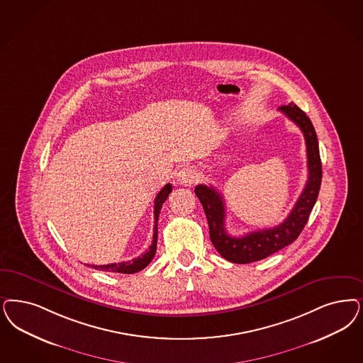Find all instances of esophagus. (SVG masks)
<instances>
[{"label": "esophagus", "mask_w": 363, "mask_h": 363, "mask_svg": "<svg viewBox=\"0 0 363 363\" xmlns=\"http://www.w3.org/2000/svg\"><path fill=\"white\" fill-rule=\"evenodd\" d=\"M199 179V174L193 166H185L177 174V181L182 186H191Z\"/></svg>", "instance_id": "34e87169"}]
</instances>
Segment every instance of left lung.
Segmentation results:
<instances>
[{
  "label": "left lung",
  "instance_id": "left-lung-1",
  "mask_svg": "<svg viewBox=\"0 0 363 363\" xmlns=\"http://www.w3.org/2000/svg\"><path fill=\"white\" fill-rule=\"evenodd\" d=\"M281 113L299 127L306 139L308 179L287 218L269 229L250 232L233 238L225 230V203L221 194L206 185H197L194 191L200 199L209 224V236L217 252L230 263L248 264L263 260L269 255L294 242L308 221L322 184V162L319 143L310 118L294 103L281 106Z\"/></svg>",
  "mask_w": 363,
  "mask_h": 363
}]
</instances>
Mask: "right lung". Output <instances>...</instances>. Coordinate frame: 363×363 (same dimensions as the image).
<instances>
[{"instance_id": "add662e5", "label": "right lung", "mask_w": 363, "mask_h": 363, "mask_svg": "<svg viewBox=\"0 0 363 363\" xmlns=\"http://www.w3.org/2000/svg\"><path fill=\"white\" fill-rule=\"evenodd\" d=\"M172 193V185L167 184L166 186H163L162 190L157 194L155 202H154V235H152V242H151L149 250H146L143 255H140L137 259H133L131 262H122V263L104 264V265H89L98 271H104V272H118V274H135L142 271L143 268H146L151 260L155 256L157 252V238H158V217L162 209L163 202L167 200L169 194Z\"/></svg>"}]
</instances>
